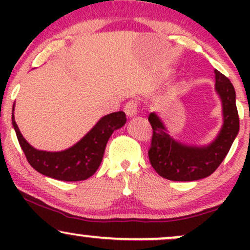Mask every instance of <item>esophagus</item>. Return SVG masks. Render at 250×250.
Instances as JSON below:
<instances>
[{
    "mask_svg": "<svg viewBox=\"0 0 250 250\" xmlns=\"http://www.w3.org/2000/svg\"><path fill=\"white\" fill-rule=\"evenodd\" d=\"M137 109H139V104H137V102L134 101V100H130V101H128L127 103H125V113L127 114V116L131 117V116L136 115Z\"/></svg>",
    "mask_w": 250,
    "mask_h": 250,
    "instance_id": "1",
    "label": "esophagus"
}]
</instances>
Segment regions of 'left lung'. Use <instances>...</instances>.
I'll list each match as a JSON object with an SVG mask.
<instances>
[{"label": "left lung", "instance_id": "1", "mask_svg": "<svg viewBox=\"0 0 250 250\" xmlns=\"http://www.w3.org/2000/svg\"><path fill=\"white\" fill-rule=\"evenodd\" d=\"M215 88L223 107V127L216 140L208 147H191L175 141L155 113L148 120L153 128L149 161L160 176L170 181H195L207 177L219 168L235 137L240 120L235 102V89L227 76L215 70Z\"/></svg>", "mask_w": 250, "mask_h": 250}]
</instances>
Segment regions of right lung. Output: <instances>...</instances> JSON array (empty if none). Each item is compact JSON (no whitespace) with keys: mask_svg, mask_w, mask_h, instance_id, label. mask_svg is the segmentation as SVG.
<instances>
[{"mask_svg":"<svg viewBox=\"0 0 250 250\" xmlns=\"http://www.w3.org/2000/svg\"><path fill=\"white\" fill-rule=\"evenodd\" d=\"M11 121L27 161L35 170L60 181H83L95 174L102 162L109 137L114 130L125 125L127 119L123 111H116L103 116L95 127L75 146L67 150L55 153L37 150L31 147L20 133L14 115Z\"/></svg>","mask_w":250,"mask_h":250,"instance_id":"add662e5","label":"right lung"}]
</instances>
